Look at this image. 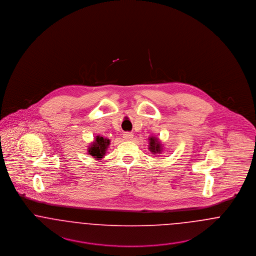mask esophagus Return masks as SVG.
<instances>
[{
    "label": "esophagus",
    "mask_w": 256,
    "mask_h": 256,
    "mask_svg": "<svg viewBox=\"0 0 256 256\" xmlns=\"http://www.w3.org/2000/svg\"><path fill=\"white\" fill-rule=\"evenodd\" d=\"M122 138H124V140H126V141L132 140L134 138V134H132V132H124Z\"/></svg>",
    "instance_id": "34e87169"
}]
</instances>
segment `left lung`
<instances>
[{
    "instance_id": "8db88e82",
    "label": "left lung",
    "mask_w": 256,
    "mask_h": 256,
    "mask_svg": "<svg viewBox=\"0 0 256 256\" xmlns=\"http://www.w3.org/2000/svg\"><path fill=\"white\" fill-rule=\"evenodd\" d=\"M148 150H150V152H152L154 154L162 152L163 146H162V144L160 143L158 138L152 137V136H150V137L148 138Z\"/></svg>"
}]
</instances>
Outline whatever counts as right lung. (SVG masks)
<instances>
[{"instance_id":"add662e5","label":"right lung","mask_w":256,"mask_h":256,"mask_svg":"<svg viewBox=\"0 0 256 256\" xmlns=\"http://www.w3.org/2000/svg\"><path fill=\"white\" fill-rule=\"evenodd\" d=\"M110 145V139L97 135L95 140L87 148L88 154H90L91 156H93L97 160H102V158H104V156H106V150L108 148Z\"/></svg>"}]
</instances>
